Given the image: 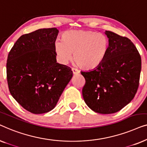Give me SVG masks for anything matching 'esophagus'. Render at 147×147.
<instances>
[{
  "instance_id": "esophagus-1",
  "label": "esophagus",
  "mask_w": 147,
  "mask_h": 147,
  "mask_svg": "<svg viewBox=\"0 0 147 147\" xmlns=\"http://www.w3.org/2000/svg\"><path fill=\"white\" fill-rule=\"evenodd\" d=\"M71 70H72V72H73V74H74V75H78V74H80L79 70L76 69V68H72Z\"/></svg>"
}]
</instances>
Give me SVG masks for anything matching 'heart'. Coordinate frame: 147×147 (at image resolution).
<instances>
[{
  "label": "heart",
  "instance_id": "1",
  "mask_svg": "<svg viewBox=\"0 0 147 147\" xmlns=\"http://www.w3.org/2000/svg\"><path fill=\"white\" fill-rule=\"evenodd\" d=\"M61 41L54 43V51L61 63L72 58L82 69L92 70L101 65L108 51V42L102 34L91 31H68L61 35Z\"/></svg>",
  "mask_w": 147,
  "mask_h": 147
}]
</instances>
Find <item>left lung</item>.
<instances>
[{
	"mask_svg": "<svg viewBox=\"0 0 147 147\" xmlns=\"http://www.w3.org/2000/svg\"><path fill=\"white\" fill-rule=\"evenodd\" d=\"M108 39L106 56L101 65L81 71L86 80L82 89L84 101L93 111L113 114L133 99L139 85L141 57L127 37L106 31Z\"/></svg>",
	"mask_w": 147,
	"mask_h": 147,
	"instance_id": "8db88e82",
	"label": "left lung"
}]
</instances>
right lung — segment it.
Segmentation results:
<instances>
[{
	"instance_id": "obj_1",
	"label": "right lung",
	"mask_w": 147,
	"mask_h": 147,
	"mask_svg": "<svg viewBox=\"0 0 147 147\" xmlns=\"http://www.w3.org/2000/svg\"><path fill=\"white\" fill-rule=\"evenodd\" d=\"M58 33L57 28H49L22 35L8 55L10 93L31 113L53 110L73 76L71 68L57 63L54 43Z\"/></svg>"
}]
</instances>
